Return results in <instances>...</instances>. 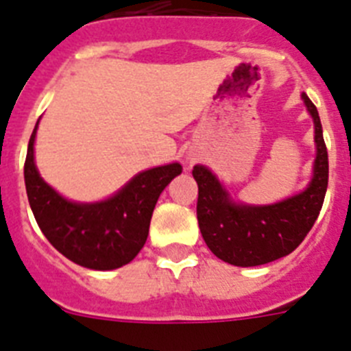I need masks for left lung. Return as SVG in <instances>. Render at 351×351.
I'll use <instances>...</instances> for the list:
<instances>
[{
  "mask_svg": "<svg viewBox=\"0 0 351 351\" xmlns=\"http://www.w3.org/2000/svg\"><path fill=\"white\" fill-rule=\"evenodd\" d=\"M315 121L316 158L306 191L274 205H240L231 201L217 176L194 166L197 182V222L210 251L234 267H256L288 256L302 243L322 210L328 184V155L316 106L302 93Z\"/></svg>",
  "mask_w": 351,
  "mask_h": 351,
  "instance_id": "obj_1",
  "label": "left lung"
}]
</instances>
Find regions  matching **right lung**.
Segmentation results:
<instances>
[{
    "label": "right lung",
    "instance_id": "add662e5",
    "mask_svg": "<svg viewBox=\"0 0 351 351\" xmlns=\"http://www.w3.org/2000/svg\"><path fill=\"white\" fill-rule=\"evenodd\" d=\"M36 121L24 162V182L36 224L70 261L91 270H114L138 256L148 237L155 203L182 173L178 162L146 169L114 196L99 203L65 199L44 182L35 166Z\"/></svg>",
    "mask_w": 351,
    "mask_h": 351
}]
</instances>
